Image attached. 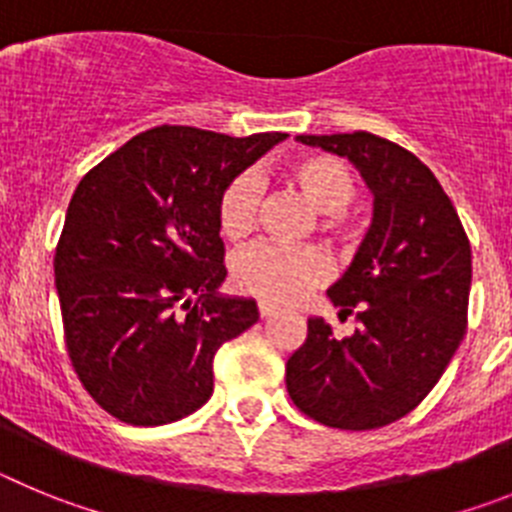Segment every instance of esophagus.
<instances>
[{
    "label": "esophagus",
    "instance_id": "obj_1",
    "mask_svg": "<svg viewBox=\"0 0 512 512\" xmlns=\"http://www.w3.org/2000/svg\"><path fill=\"white\" fill-rule=\"evenodd\" d=\"M274 312H277V305H271V302H266V300L259 302V315H261V318H269V315H274Z\"/></svg>",
    "mask_w": 512,
    "mask_h": 512
}]
</instances>
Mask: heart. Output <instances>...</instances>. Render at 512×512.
Masks as SVG:
<instances>
[{
	"label": "heart",
	"instance_id": "1",
	"mask_svg": "<svg viewBox=\"0 0 512 512\" xmlns=\"http://www.w3.org/2000/svg\"><path fill=\"white\" fill-rule=\"evenodd\" d=\"M284 182L300 194L318 212L320 233L346 241L351 223L346 207L359 192V179L354 169L336 156L310 153L292 158L282 171ZM261 184L253 174H238L217 200V225L230 241H241L256 228L259 215ZM230 277L241 292L266 302H295L307 289L328 277V261L318 248L274 246L256 243L246 251L235 253L230 264Z\"/></svg>",
	"mask_w": 512,
	"mask_h": 512
}]
</instances>
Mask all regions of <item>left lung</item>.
<instances>
[{"instance_id": "obj_1", "label": "left lung", "mask_w": 512, "mask_h": 512, "mask_svg": "<svg viewBox=\"0 0 512 512\" xmlns=\"http://www.w3.org/2000/svg\"><path fill=\"white\" fill-rule=\"evenodd\" d=\"M348 158L374 194V217L354 261L328 289L338 318L359 328L333 336L323 318L287 359L297 408L341 431L382 428L436 387L467 333L472 246L433 171L372 133L297 135Z\"/></svg>"}]
</instances>
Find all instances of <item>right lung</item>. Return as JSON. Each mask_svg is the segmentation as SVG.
<instances>
[{"label":"right lung","mask_w":512,"mask_h":512,"mask_svg":"<svg viewBox=\"0 0 512 512\" xmlns=\"http://www.w3.org/2000/svg\"><path fill=\"white\" fill-rule=\"evenodd\" d=\"M284 138L161 125L76 187L53 259L63 333L84 390L122 423L200 410L217 348L259 320L256 300L220 295L217 200Z\"/></svg>","instance_id":"right-lung-1"}]
</instances>
